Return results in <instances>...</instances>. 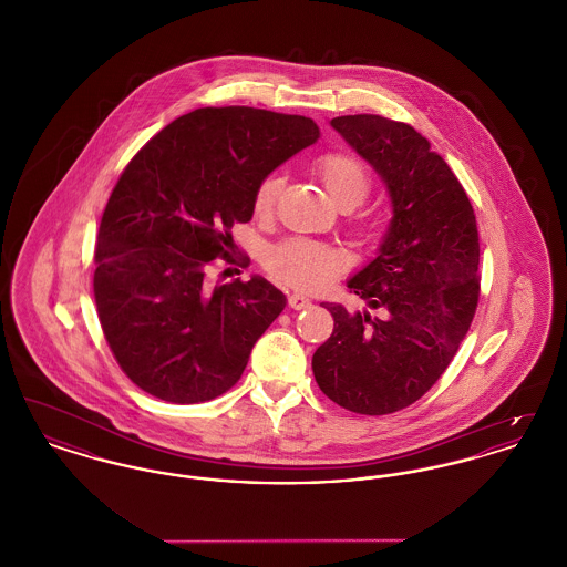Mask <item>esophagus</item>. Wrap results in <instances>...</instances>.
<instances>
[{"instance_id": "obj_1", "label": "esophagus", "mask_w": 567, "mask_h": 567, "mask_svg": "<svg viewBox=\"0 0 567 567\" xmlns=\"http://www.w3.org/2000/svg\"><path fill=\"white\" fill-rule=\"evenodd\" d=\"M289 306H291L293 310H303V308L310 306V299L306 296H301V293H291V296H289Z\"/></svg>"}]
</instances>
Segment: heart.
Wrapping results in <instances>:
<instances>
[{
	"instance_id": "b5f03b06",
	"label": "heart",
	"mask_w": 567,
	"mask_h": 567,
	"mask_svg": "<svg viewBox=\"0 0 567 567\" xmlns=\"http://www.w3.org/2000/svg\"><path fill=\"white\" fill-rule=\"evenodd\" d=\"M317 172L329 197L344 210L359 206L372 190L374 174L370 165L349 151H329L317 159ZM282 189L280 176H268L252 199V213L266 220L274 215L278 193ZM347 266V257L331 244L291 238L274 246L268 255L271 276L293 289L317 291L331 282Z\"/></svg>"
}]
</instances>
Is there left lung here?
<instances>
[{
    "label": "left lung",
    "instance_id": "1",
    "mask_svg": "<svg viewBox=\"0 0 567 567\" xmlns=\"http://www.w3.org/2000/svg\"><path fill=\"white\" fill-rule=\"evenodd\" d=\"M331 127L386 185L393 218L377 259L349 280L370 312L324 303L333 331L312 357L324 395L357 414H391L421 400L465 338L481 293L474 208L446 162L414 127L378 114Z\"/></svg>",
    "mask_w": 567,
    "mask_h": 567
}]
</instances>
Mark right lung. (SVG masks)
Here are the masks:
<instances>
[{
  "mask_svg": "<svg viewBox=\"0 0 567 567\" xmlns=\"http://www.w3.org/2000/svg\"><path fill=\"white\" fill-rule=\"evenodd\" d=\"M319 140L312 118L248 106L197 109L151 137L123 169L97 231L93 293L127 378L172 404L229 391L287 297L261 276L213 285L255 190Z\"/></svg>",
  "mask_w": 567,
  "mask_h": 567,
  "instance_id": "add662e5",
  "label": "right lung"
}]
</instances>
